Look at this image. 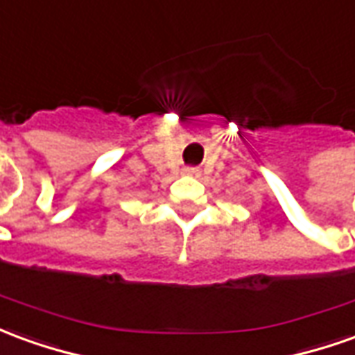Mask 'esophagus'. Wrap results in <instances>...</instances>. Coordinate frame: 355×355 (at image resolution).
<instances>
[{"mask_svg": "<svg viewBox=\"0 0 355 355\" xmlns=\"http://www.w3.org/2000/svg\"><path fill=\"white\" fill-rule=\"evenodd\" d=\"M184 175H188V177H198V175H200V169H198V167H186Z\"/></svg>", "mask_w": 355, "mask_h": 355, "instance_id": "34e87169", "label": "esophagus"}]
</instances>
